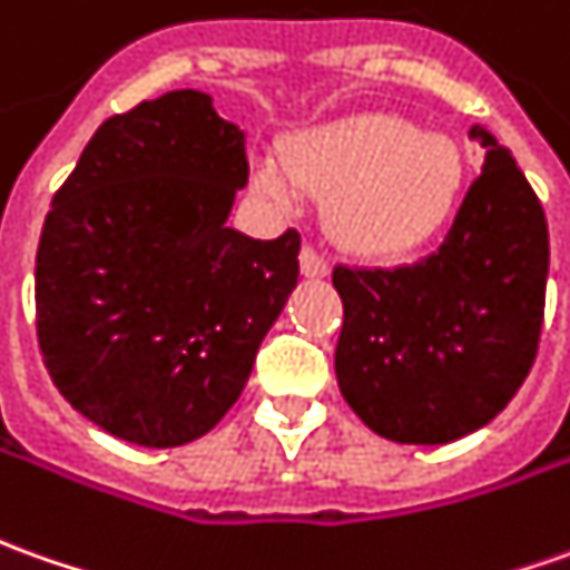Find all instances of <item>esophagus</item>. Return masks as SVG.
Returning a JSON list of instances; mask_svg holds the SVG:
<instances>
[{
  "label": "esophagus",
  "instance_id": "obj_1",
  "mask_svg": "<svg viewBox=\"0 0 570 570\" xmlns=\"http://www.w3.org/2000/svg\"><path fill=\"white\" fill-rule=\"evenodd\" d=\"M299 265H302V274H305V277H327V274H331V265H327V258L317 253L312 243H305V246H302Z\"/></svg>",
  "mask_w": 570,
  "mask_h": 570
}]
</instances>
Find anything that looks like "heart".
Wrapping results in <instances>:
<instances>
[{
	"mask_svg": "<svg viewBox=\"0 0 570 570\" xmlns=\"http://www.w3.org/2000/svg\"><path fill=\"white\" fill-rule=\"evenodd\" d=\"M253 187L277 205L315 193L346 253L393 262L446 230L462 203L464 158L455 139L396 115H350L296 134L281 161L262 158Z\"/></svg>",
	"mask_w": 570,
	"mask_h": 570,
	"instance_id": "obj_1",
	"label": "heart"
}]
</instances>
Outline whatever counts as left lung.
Masks as SVG:
<instances>
[{"label":"left lung","instance_id":"8db88e82","mask_svg":"<svg viewBox=\"0 0 570 570\" xmlns=\"http://www.w3.org/2000/svg\"><path fill=\"white\" fill-rule=\"evenodd\" d=\"M446 239L415 265H336V381L352 412L393 443H452L512 402L533 367L546 308L549 227L512 153L487 127Z\"/></svg>","mask_w":570,"mask_h":570}]
</instances>
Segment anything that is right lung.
Wrapping results in <instances>:
<instances>
[{
  "label": "right lung",
  "mask_w": 570,
  "mask_h": 570,
  "mask_svg": "<svg viewBox=\"0 0 570 570\" xmlns=\"http://www.w3.org/2000/svg\"><path fill=\"white\" fill-rule=\"evenodd\" d=\"M246 134L174 90L111 115L56 189L37 249V343L58 393L137 446L208 433L299 277V234H236Z\"/></svg>",
  "instance_id": "obj_1"
}]
</instances>
